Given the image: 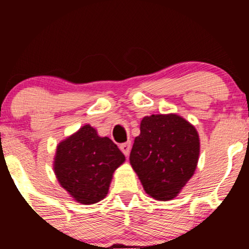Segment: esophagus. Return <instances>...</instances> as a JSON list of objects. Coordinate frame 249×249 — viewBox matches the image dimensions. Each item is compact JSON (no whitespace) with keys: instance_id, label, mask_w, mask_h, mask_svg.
Returning <instances> with one entry per match:
<instances>
[{"instance_id":"34e87169","label":"esophagus","mask_w":249,"mask_h":249,"mask_svg":"<svg viewBox=\"0 0 249 249\" xmlns=\"http://www.w3.org/2000/svg\"><path fill=\"white\" fill-rule=\"evenodd\" d=\"M119 148H121V151L125 154V156H128V153H130V150H131V142H123V144L119 145Z\"/></svg>"}]
</instances>
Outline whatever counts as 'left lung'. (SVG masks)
<instances>
[{
  "instance_id": "8db88e82",
  "label": "left lung",
  "mask_w": 249,
  "mask_h": 249,
  "mask_svg": "<svg viewBox=\"0 0 249 249\" xmlns=\"http://www.w3.org/2000/svg\"><path fill=\"white\" fill-rule=\"evenodd\" d=\"M200 139L196 128L177 113L146 116L141 122L130 153V164L151 198H176L198 165Z\"/></svg>"
}]
</instances>
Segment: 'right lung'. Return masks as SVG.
I'll list each match as a JSON object with an SVG mask.
<instances>
[{"label":"right lung","instance_id":"obj_1","mask_svg":"<svg viewBox=\"0 0 249 249\" xmlns=\"http://www.w3.org/2000/svg\"><path fill=\"white\" fill-rule=\"evenodd\" d=\"M124 161L115 142L87 124L57 145L53 172L75 201L91 205L107 196L113 173Z\"/></svg>","mask_w":249,"mask_h":249}]
</instances>
